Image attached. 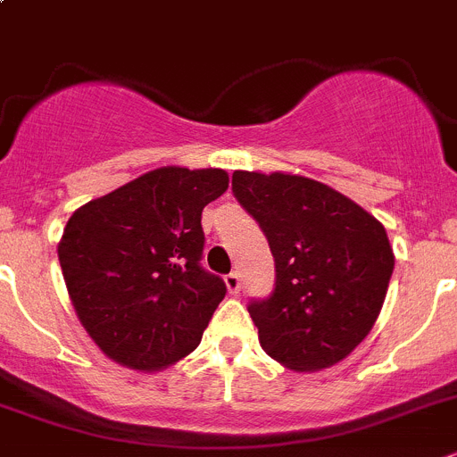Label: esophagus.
<instances>
[{"instance_id": "obj_1", "label": "esophagus", "mask_w": 457, "mask_h": 457, "mask_svg": "<svg viewBox=\"0 0 457 457\" xmlns=\"http://www.w3.org/2000/svg\"><path fill=\"white\" fill-rule=\"evenodd\" d=\"M225 287H228V291L232 293V295H237L238 288H241V275H238V272H229V275H225Z\"/></svg>"}]
</instances>
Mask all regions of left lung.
Masks as SVG:
<instances>
[{
    "instance_id": "1",
    "label": "left lung",
    "mask_w": 457,
    "mask_h": 457,
    "mask_svg": "<svg viewBox=\"0 0 457 457\" xmlns=\"http://www.w3.org/2000/svg\"><path fill=\"white\" fill-rule=\"evenodd\" d=\"M232 191L275 257V291L248 306L263 352L293 372L340 363L381 313L395 268L386 228L304 176L234 170Z\"/></svg>"
}]
</instances>
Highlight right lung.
Returning <instances> with one entry per match:
<instances>
[{
  "label": "right lung",
  "mask_w": 457,
  "mask_h": 457,
  "mask_svg": "<svg viewBox=\"0 0 457 457\" xmlns=\"http://www.w3.org/2000/svg\"><path fill=\"white\" fill-rule=\"evenodd\" d=\"M228 185L223 169L160 166L70 216L58 243L67 293L114 363L157 372L200 345L228 293L200 266V219Z\"/></svg>",
  "instance_id": "obj_1"
}]
</instances>
